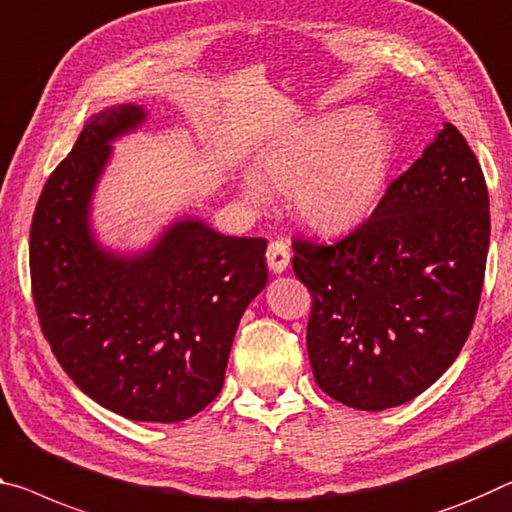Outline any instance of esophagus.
<instances>
[{"label": "esophagus", "instance_id": "34e87169", "mask_svg": "<svg viewBox=\"0 0 512 512\" xmlns=\"http://www.w3.org/2000/svg\"><path fill=\"white\" fill-rule=\"evenodd\" d=\"M266 262L273 273H285L289 269L291 253L285 241H271L269 250H266Z\"/></svg>", "mask_w": 512, "mask_h": 512}]
</instances>
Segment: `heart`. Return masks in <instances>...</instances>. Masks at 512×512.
Listing matches in <instances>:
<instances>
[{"label": "heart", "mask_w": 512, "mask_h": 512, "mask_svg": "<svg viewBox=\"0 0 512 512\" xmlns=\"http://www.w3.org/2000/svg\"><path fill=\"white\" fill-rule=\"evenodd\" d=\"M392 161V136L378 118L342 109L310 120L259 159L241 193L264 207L287 191L296 214L319 232H344L376 207Z\"/></svg>", "instance_id": "b5f03b06"}]
</instances>
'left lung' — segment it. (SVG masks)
<instances>
[{
  "label": "left lung",
  "mask_w": 512,
  "mask_h": 512,
  "mask_svg": "<svg viewBox=\"0 0 512 512\" xmlns=\"http://www.w3.org/2000/svg\"><path fill=\"white\" fill-rule=\"evenodd\" d=\"M488 246L483 170L444 123L367 223L332 246L294 241V273L312 291L316 385L369 412L431 387L472 330Z\"/></svg>",
  "instance_id": "obj_1"
}]
</instances>
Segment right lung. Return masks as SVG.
<instances>
[{"instance_id": "1", "label": "right lung", "mask_w": 512, "mask_h": 512, "mask_svg": "<svg viewBox=\"0 0 512 512\" xmlns=\"http://www.w3.org/2000/svg\"><path fill=\"white\" fill-rule=\"evenodd\" d=\"M145 120L134 102L88 118L40 193L31 287L43 335L81 392L120 417L177 424L221 392L241 316L269 280L266 239L182 214L139 250L104 246L95 191L113 143Z\"/></svg>"}]
</instances>
